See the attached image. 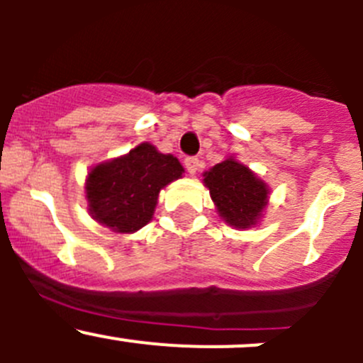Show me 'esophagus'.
I'll use <instances>...</instances> for the list:
<instances>
[{
  "label": "esophagus",
  "instance_id": "obj_1",
  "mask_svg": "<svg viewBox=\"0 0 363 363\" xmlns=\"http://www.w3.org/2000/svg\"><path fill=\"white\" fill-rule=\"evenodd\" d=\"M184 164H186V170H188L191 175H195L196 170H199L200 161H199V158H186Z\"/></svg>",
  "mask_w": 363,
  "mask_h": 363
}]
</instances>
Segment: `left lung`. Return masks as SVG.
<instances>
[{"label": "left lung", "instance_id": "1", "mask_svg": "<svg viewBox=\"0 0 363 363\" xmlns=\"http://www.w3.org/2000/svg\"><path fill=\"white\" fill-rule=\"evenodd\" d=\"M202 175L203 186L226 225L247 230L262 221L269 205L270 189L250 167L240 163L235 156H226V160Z\"/></svg>", "mask_w": 363, "mask_h": 363}]
</instances>
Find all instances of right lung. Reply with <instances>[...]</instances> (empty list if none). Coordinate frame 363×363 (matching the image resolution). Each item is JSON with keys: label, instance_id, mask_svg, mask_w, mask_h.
Segmentation results:
<instances>
[{"label": "right lung", "instance_id": "obj_1", "mask_svg": "<svg viewBox=\"0 0 363 363\" xmlns=\"http://www.w3.org/2000/svg\"><path fill=\"white\" fill-rule=\"evenodd\" d=\"M182 174L184 168L174 155L142 142L128 155L101 161L87 172V212L111 232H138L155 216L161 189Z\"/></svg>", "mask_w": 363, "mask_h": 363}]
</instances>
